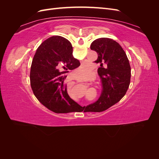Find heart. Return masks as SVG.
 <instances>
[{"label": "heart", "instance_id": "1", "mask_svg": "<svg viewBox=\"0 0 159 159\" xmlns=\"http://www.w3.org/2000/svg\"><path fill=\"white\" fill-rule=\"evenodd\" d=\"M87 70H87V68H86L85 66H81L78 68V71L79 72V74H81V75H86V74H87Z\"/></svg>", "mask_w": 159, "mask_h": 159}]
</instances>
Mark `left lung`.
Wrapping results in <instances>:
<instances>
[{
	"label": "left lung",
	"mask_w": 159,
	"mask_h": 159,
	"mask_svg": "<svg viewBox=\"0 0 159 159\" xmlns=\"http://www.w3.org/2000/svg\"><path fill=\"white\" fill-rule=\"evenodd\" d=\"M98 55L95 62L100 64L98 72L103 91L97 102L85 108V112H102L121 100L131 81V66L122 47L111 38H100L90 46Z\"/></svg>",
	"instance_id": "left-lung-1"
}]
</instances>
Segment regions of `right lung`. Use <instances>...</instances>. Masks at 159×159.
Instances as JSON below:
<instances>
[{
    "label": "right lung",
    "mask_w": 159,
    "mask_h": 159,
    "mask_svg": "<svg viewBox=\"0 0 159 159\" xmlns=\"http://www.w3.org/2000/svg\"><path fill=\"white\" fill-rule=\"evenodd\" d=\"M70 41L60 36H52L36 50L30 68V85L34 94L44 106L56 113L83 111L67 93L66 74L80 66L72 55Z\"/></svg>",
    "instance_id": "add662e5"
}]
</instances>
